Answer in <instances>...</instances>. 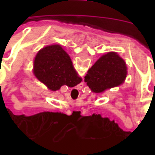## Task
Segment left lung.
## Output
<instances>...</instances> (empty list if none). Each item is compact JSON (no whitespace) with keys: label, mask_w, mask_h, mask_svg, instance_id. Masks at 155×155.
Masks as SVG:
<instances>
[{"label":"left lung","mask_w":155,"mask_h":155,"mask_svg":"<svg viewBox=\"0 0 155 155\" xmlns=\"http://www.w3.org/2000/svg\"><path fill=\"white\" fill-rule=\"evenodd\" d=\"M127 75L126 64L116 52H108L102 56L84 77L87 85L96 93L122 84Z\"/></svg>","instance_id":"8db88e82"}]
</instances>
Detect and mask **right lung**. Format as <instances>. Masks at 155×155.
<instances>
[{
    "mask_svg": "<svg viewBox=\"0 0 155 155\" xmlns=\"http://www.w3.org/2000/svg\"><path fill=\"white\" fill-rule=\"evenodd\" d=\"M33 72L51 91H57L62 85L76 86L82 81L68 54L58 45L46 46L38 52L34 59Z\"/></svg>",
    "mask_w": 155,
    "mask_h": 155,
    "instance_id": "right-lung-1",
    "label": "right lung"
}]
</instances>
